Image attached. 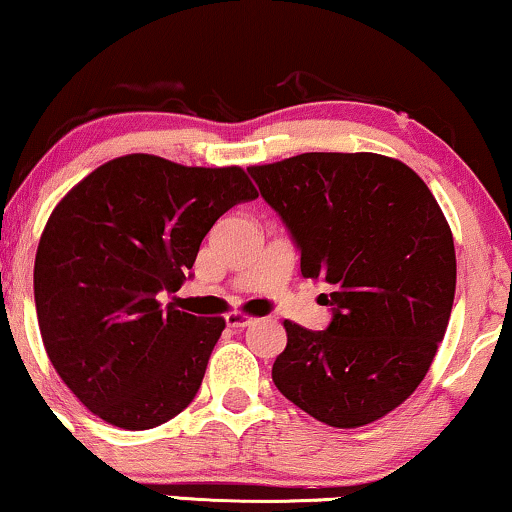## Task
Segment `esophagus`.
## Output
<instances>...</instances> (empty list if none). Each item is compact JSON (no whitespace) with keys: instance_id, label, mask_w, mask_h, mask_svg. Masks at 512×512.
I'll return each mask as SVG.
<instances>
[{"instance_id":"esophagus-1","label":"esophagus","mask_w":512,"mask_h":512,"mask_svg":"<svg viewBox=\"0 0 512 512\" xmlns=\"http://www.w3.org/2000/svg\"><path fill=\"white\" fill-rule=\"evenodd\" d=\"M226 324L230 326V328H244V326H249V324H254V317H251V314H247V312H228L226 314Z\"/></svg>"}]
</instances>
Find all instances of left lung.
I'll return each mask as SVG.
<instances>
[{
    "label": "left lung",
    "mask_w": 512,
    "mask_h": 512,
    "mask_svg": "<svg viewBox=\"0 0 512 512\" xmlns=\"http://www.w3.org/2000/svg\"><path fill=\"white\" fill-rule=\"evenodd\" d=\"M247 172L291 230L303 277L333 286L326 331L284 319L272 382L335 429L389 415L429 373L450 321L457 256L443 209L380 153H300Z\"/></svg>",
    "instance_id": "left-lung-1"
}]
</instances>
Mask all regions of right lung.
<instances>
[{
  "mask_svg": "<svg viewBox=\"0 0 512 512\" xmlns=\"http://www.w3.org/2000/svg\"><path fill=\"white\" fill-rule=\"evenodd\" d=\"M254 198L237 165L130 153L58 202L34 258V303L48 359L93 415L144 431L193 401L226 321L160 296L181 289L216 219Z\"/></svg>",
  "mask_w": 512,
  "mask_h": 512,
  "instance_id": "add662e5",
  "label": "right lung"
}]
</instances>
